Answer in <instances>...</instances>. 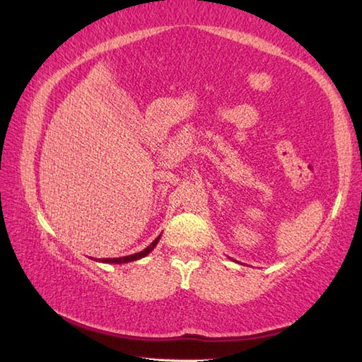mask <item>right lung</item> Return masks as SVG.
<instances>
[{
    "mask_svg": "<svg viewBox=\"0 0 362 362\" xmlns=\"http://www.w3.org/2000/svg\"><path fill=\"white\" fill-rule=\"evenodd\" d=\"M160 236H157L156 240H153L144 250L138 252V253H134V255L121 257V258H101V259H98V261H101V263H110V264H122V263H130V261H136V259H140V258H144L146 255H149V253L153 250V247H156L157 243L160 241Z\"/></svg>",
    "mask_w": 362,
    "mask_h": 362,
    "instance_id": "right-lung-1",
    "label": "right lung"
}]
</instances>
